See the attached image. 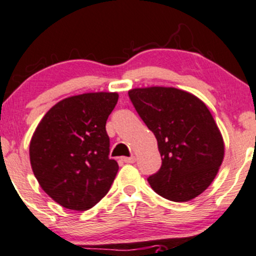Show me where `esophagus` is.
Instances as JSON below:
<instances>
[{"mask_svg": "<svg viewBox=\"0 0 256 256\" xmlns=\"http://www.w3.org/2000/svg\"><path fill=\"white\" fill-rule=\"evenodd\" d=\"M122 160L124 161L125 164H134V161H136V158H134V156H130V158H122Z\"/></svg>", "mask_w": 256, "mask_h": 256, "instance_id": "1", "label": "esophagus"}]
</instances>
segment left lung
<instances>
[{
  "mask_svg": "<svg viewBox=\"0 0 256 256\" xmlns=\"http://www.w3.org/2000/svg\"><path fill=\"white\" fill-rule=\"evenodd\" d=\"M137 113L158 140L162 165L148 178L155 192L186 202L212 184L225 146L212 113L198 96L170 86L128 91Z\"/></svg>",
  "mask_w": 256,
  "mask_h": 256,
  "instance_id": "1",
  "label": "left lung"
}]
</instances>
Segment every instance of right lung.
<instances>
[{"instance_id": "right-lung-1", "label": "right lung", "mask_w": 256, "mask_h": 256, "mask_svg": "<svg viewBox=\"0 0 256 256\" xmlns=\"http://www.w3.org/2000/svg\"><path fill=\"white\" fill-rule=\"evenodd\" d=\"M118 92L61 100L46 113L30 142V162L43 192L67 210H86L110 192L119 166L108 158L106 122Z\"/></svg>"}]
</instances>
